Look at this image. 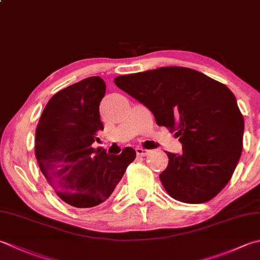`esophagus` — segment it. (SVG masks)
<instances>
[{"instance_id":"1","label":"esophagus","mask_w":260,"mask_h":260,"mask_svg":"<svg viewBox=\"0 0 260 260\" xmlns=\"http://www.w3.org/2000/svg\"><path fill=\"white\" fill-rule=\"evenodd\" d=\"M135 151H136V154L140 155V156H145V155L149 154V152H150L149 150L142 149V147H136Z\"/></svg>"}]
</instances>
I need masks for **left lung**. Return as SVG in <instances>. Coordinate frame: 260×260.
Instances as JSON below:
<instances>
[{"label": "left lung", "instance_id": "8db88e82", "mask_svg": "<svg viewBox=\"0 0 260 260\" xmlns=\"http://www.w3.org/2000/svg\"><path fill=\"white\" fill-rule=\"evenodd\" d=\"M119 89L179 137L182 153L167 152L160 180L172 198L200 204L230 181L241 156L245 121L231 90L198 71L168 66L120 75Z\"/></svg>", "mask_w": 260, "mask_h": 260}]
</instances>
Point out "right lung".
I'll return each instance as SVG.
<instances>
[{"mask_svg":"<svg viewBox=\"0 0 260 260\" xmlns=\"http://www.w3.org/2000/svg\"><path fill=\"white\" fill-rule=\"evenodd\" d=\"M106 84L90 76L55 93L40 116L36 128V159L57 196L79 208L93 207L113 194L136 152L125 147L109 155L93 149L104 129L99 105Z\"/></svg>","mask_w":260,"mask_h":260,"instance_id":"right-lung-1","label":"right lung"}]
</instances>
